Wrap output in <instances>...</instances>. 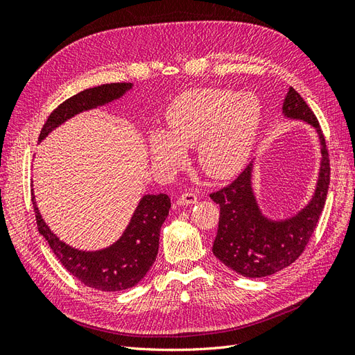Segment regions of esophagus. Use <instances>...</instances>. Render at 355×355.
Listing matches in <instances>:
<instances>
[{"label":"esophagus","mask_w":355,"mask_h":355,"mask_svg":"<svg viewBox=\"0 0 355 355\" xmlns=\"http://www.w3.org/2000/svg\"><path fill=\"white\" fill-rule=\"evenodd\" d=\"M194 202H197V196L194 192H184V194L178 198L179 206H191V204Z\"/></svg>","instance_id":"34e87169"}]
</instances>
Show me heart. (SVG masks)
<instances>
[{
  "instance_id": "heart-1",
  "label": "heart",
  "mask_w": 355,
  "mask_h": 355,
  "mask_svg": "<svg viewBox=\"0 0 355 355\" xmlns=\"http://www.w3.org/2000/svg\"><path fill=\"white\" fill-rule=\"evenodd\" d=\"M261 123V103L250 93L192 89L180 93L166 112L167 132L149 136V153L158 164L176 167L184 149L197 145L201 170L228 179L245 164Z\"/></svg>"
}]
</instances>
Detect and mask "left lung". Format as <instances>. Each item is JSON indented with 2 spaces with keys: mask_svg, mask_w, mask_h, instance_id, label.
I'll list each match as a JSON object with an SVG mask.
<instances>
[{
  "mask_svg": "<svg viewBox=\"0 0 355 355\" xmlns=\"http://www.w3.org/2000/svg\"><path fill=\"white\" fill-rule=\"evenodd\" d=\"M288 120L308 123L315 128L321 145L318 179L313 198L295 216L272 220L263 216L252 187L253 163L232 184L210 194L219 204L220 216L213 254L232 271L249 278L272 275L292 265L302 254L324 209L330 184L329 153L314 112L300 94L290 87L283 103Z\"/></svg>",
  "mask_w": 355,
  "mask_h": 355,
  "instance_id": "1",
  "label": "left lung"
}]
</instances>
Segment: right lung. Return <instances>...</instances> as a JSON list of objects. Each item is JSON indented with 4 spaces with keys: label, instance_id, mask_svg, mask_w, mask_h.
I'll return each instance as SVG.
<instances>
[{
    "label": "right lung",
    "instance_id": "1",
    "mask_svg": "<svg viewBox=\"0 0 355 355\" xmlns=\"http://www.w3.org/2000/svg\"><path fill=\"white\" fill-rule=\"evenodd\" d=\"M132 87V83H112L72 96L49 115L46 124L41 128L40 141L73 115L120 99ZM32 204H34L38 231L46 239L59 262L84 286L102 292L130 288L146 275L149 268L155 262L159 230L168 216L171 206L166 194L144 196L120 239L106 249L84 252L60 241L56 234L51 232L44 219L41 218L34 192H32Z\"/></svg>",
    "mask_w": 355,
    "mask_h": 355
}]
</instances>
